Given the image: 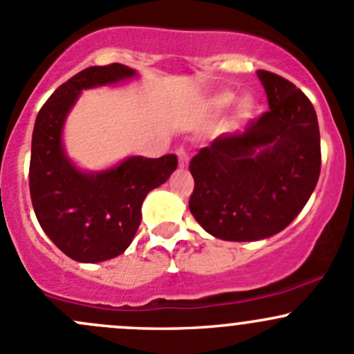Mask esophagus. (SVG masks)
Instances as JSON below:
<instances>
[{"label":"esophagus","mask_w":354,"mask_h":354,"mask_svg":"<svg viewBox=\"0 0 354 354\" xmlns=\"http://www.w3.org/2000/svg\"><path fill=\"white\" fill-rule=\"evenodd\" d=\"M176 156H178V161H180V167L181 169H187L189 158H188V151L185 147H178L176 149Z\"/></svg>","instance_id":"34e87169"}]
</instances>
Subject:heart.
I'll use <instances>...</instances> for the list:
<instances>
[{
	"label": "heart",
	"instance_id": "b5f03b06",
	"mask_svg": "<svg viewBox=\"0 0 354 354\" xmlns=\"http://www.w3.org/2000/svg\"><path fill=\"white\" fill-rule=\"evenodd\" d=\"M234 98H236V96H234L232 93H222V95L215 96V98H214V102H212V109H214L215 111L224 110V109H227V106L230 105V103L234 102ZM237 111H239V115H241V117H243V118L252 117V115H254V111H256V103H254V100L249 98V96H245V98H243V100H241V102H239V106H237Z\"/></svg>",
	"mask_w": 354,
	"mask_h": 354
}]
</instances>
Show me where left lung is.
I'll list each match as a JSON object with an SVG mask.
<instances>
[{
    "label": "left lung",
    "instance_id": "left-lung-1",
    "mask_svg": "<svg viewBox=\"0 0 354 354\" xmlns=\"http://www.w3.org/2000/svg\"><path fill=\"white\" fill-rule=\"evenodd\" d=\"M270 110L218 136L189 162V212L212 236L234 243L283 230L321 174V133L310 100L293 83L258 71Z\"/></svg>",
    "mask_w": 354,
    "mask_h": 354
}]
</instances>
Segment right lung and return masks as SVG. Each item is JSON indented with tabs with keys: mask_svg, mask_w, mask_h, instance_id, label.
I'll return each instance as SVG.
<instances>
[{
	"mask_svg": "<svg viewBox=\"0 0 354 354\" xmlns=\"http://www.w3.org/2000/svg\"><path fill=\"white\" fill-rule=\"evenodd\" d=\"M124 64L91 66L61 84L37 115L30 156V196L49 239L80 263L122 254L140 225V207L178 166L174 154L158 159L132 156L100 173L77 169L62 147V127L83 89L130 80Z\"/></svg>",
	"mask_w": 354,
	"mask_h": 354,
	"instance_id": "1",
	"label": "right lung"
}]
</instances>
